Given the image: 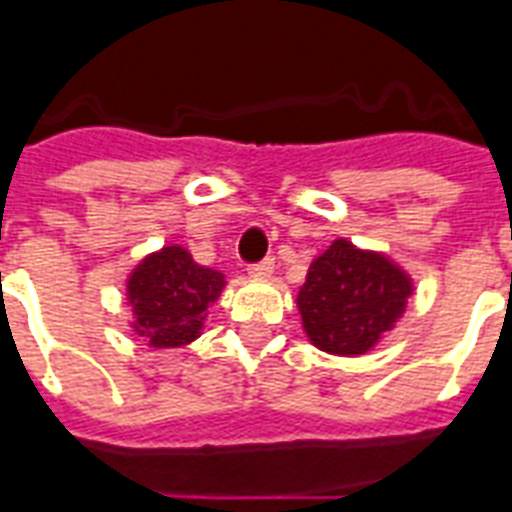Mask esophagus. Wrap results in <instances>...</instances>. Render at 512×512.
<instances>
[{
    "instance_id": "34e87169",
    "label": "esophagus",
    "mask_w": 512,
    "mask_h": 512,
    "mask_svg": "<svg viewBox=\"0 0 512 512\" xmlns=\"http://www.w3.org/2000/svg\"><path fill=\"white\" fill-rule=\"evenodd\" d=\"M247 271H249V276H257V279H265V276H271V273H273V257H265V260H260V263L249 265Z\"/></svg>"
}]
</instances>
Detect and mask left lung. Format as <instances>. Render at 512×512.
<instances>
[{"label": "left lung", "instance_id": "obj_1", "mask_svg": "<svg viewBox=\"0 0 512 512\" xmlns=\"http://www.w3.org/2000/svg\"><path fill=\"white\" fill-rule=\"evenodd\" d=\"M411 295L413 279L403 265L335 239L308 265L295 303L306 338L319 351L360 357L400 322Z\"/></svg>", "mask_w": 512, "mask_h": 512}]
</instances>
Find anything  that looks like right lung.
Masks as SVG:
<instances>
[{
	"instance_id": "obj_1",
	"label": "right lung",
	"mask_w": 512,
	"mask_h": 512,
	"mask_svg": "<svg viewBox=\"0 0 512 512\" xmlns=\"http://www.w3.org/2000/svg\"><path fill=\"white\" fill-rule=\"evenodd\" d=\"M225 290V273L198 265L182 244L150 252L126 279L131 327L150 349H179L204 330L206 314Z\"/></svg>"
}]
</instances>
